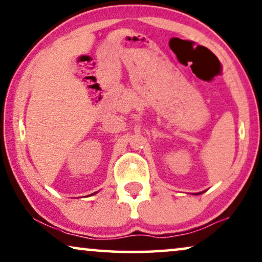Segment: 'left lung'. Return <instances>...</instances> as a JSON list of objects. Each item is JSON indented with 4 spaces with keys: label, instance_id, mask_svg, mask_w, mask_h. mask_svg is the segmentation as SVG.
<instances>
[{
    "label": "left lung",
    "instance_id": "left-lung-1",
    "mask_svg": "<svg viewBox=\"0 0 262 262\" xmlns=\"http://www.w3.org/2000/svg\"><path fill=\"white\" fill-rule=\"evenodd\" d=\"M201 194H203V191L202 192H197V194H195V195H201Z\"/></svg>",
    "mask_w": 262,
    "mask_h": 262
}]
</instances>
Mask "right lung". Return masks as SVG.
<instances>
[{"label": "right lung", "instance_id": "obj_1", "mask_svg": "<svg viewBox=\"0 0 262 262\" xmlns=\"http://www.w3.org/2000/svg\"><path fill=\"white\" fill-rule=\"evenodd\" d=\"M98 192V191H97ZM97 192H93V194H91V195H94V194H97Z\"/></svg>", "mask_w": 262, "mask_h": 262}]
</instances>
